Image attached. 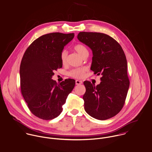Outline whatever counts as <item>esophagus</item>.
<instances>
[{"label": "esophagus", "mask_w": 152, "mask_h": 152, "mask_svg": "<svg viewBox=\"0 0 152 152\" xmlns=\"http://www.w3.org/2000/svg\"><path fill=\"white\" fill-rule=\"evenodd\" d=\"M82 83V82L81 80H76V85H80Z\"/></svg>", "instance_id": "esophagus-1"}]
</instances>
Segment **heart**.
<instances>
[{"label": "heart", "mask_w": 152, "mask_h": 152, "mask_svg": "<svg viewBox=\"0 0 152 152\" xmlns=\"http://www.w3.org/2000/svg\"><path fill=\"white\" fill-rule=\"evenodd\" d=\"M74 50L75 51L79 54L83 58L87 55H88V51L86 48V47L82 44H77L75 46ZM67 56H68V52L67 51L64 50L62 51L61 55V60L62 62V64L63 65H65L67 62ZM86 71V69L84 68H77L73 69L70 72V75L75 78H82L84 76V73Z\"/></svg>", "instance_id": "b5f03b06"}]
</instances>
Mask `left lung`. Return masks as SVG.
Returning <instances> with one entry per match:
<instances>
[{"label": "left lung", "instance_id": "1", "mask_svg": "<svg viewBox=\"0 0 152 152\" xmlns=\"http://www.w3.org/2000/svg\"><path fill=\"white\" fill-rule=\"evenodd\" d=\"M77 39L92 51L90 69L94 74L102 75L101 82L97 86L84 81V110L99 120L112 118L122 108L129 87L125 53L118 42L107 34L80 32Z\"/></svg>", "mask_w": 152, "mask_h": 152}]
</instances>
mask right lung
<instances>
[{
	"instance_id": "add662e5",
	"label": "right lung",
	"mask_w": 152,
	"mask_h": 152,
	"mask_svg": "<svg viewBox=\"0 0 152 152\" xmlns=\"http://www.w3.org/2000/svg\"><path fill=\"white\" fill-rule=\"evenodd\" d=\"M74 33H53L41 36L25 52L20 68L22 95L31 112L38 118L57 117L75 85L68 79L58 84L52 79L53 70L62 67L61 55Z\"/></svg>"
}]
</instances>
